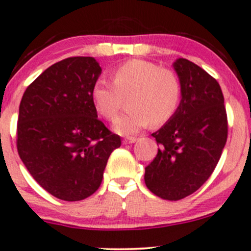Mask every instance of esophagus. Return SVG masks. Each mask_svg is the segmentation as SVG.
Segmentation results:
<instances>
[{
	"label": "esophagus",
	"instance_id": "obj_1",
	"mask_svg": "<svg viewBox=\"0 0 251 251\" xmlns=\"http://www.w3.org/2000/svg\"><path fill=\"white\" fill-rule=\"evenodd\" d=\"M137 141L136 137H126V138H124V144H131V143H134V142Z\"/></svg>",
	"mask_w": 251,
	"mask_h": 251
}]
</instances>
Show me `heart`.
Listing matches in <instances>:
<instances>
[{"instance_id": "b5f03b06", "label": "heart", "mask_w": 251, "mask_h": 251, "mask_svg": "<svg viewBox=\"0 0 251 251\" xmlns=\"http://www.w3.org/2000/svg\"><path fill=\"white\" fill-rule=\"evenodd\" d=\"M181 81L170 68L144 60H130L113 71V81L100 78L92 86V100L97 112L113 120L120 110L124 97L128 110L114 121L121 134H133L149 125L168 123L181 102Z\"/></svg>"}]
</instances>
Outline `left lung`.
<instances>
[{
	"mask_svg": "<svg viewBox=\"0 0 251 251\" xmlns=\"http://www.w3.org/2000/svg\"><path fill=\"white\" fill-rule=\"evenodd\" d=\"M173 66L181 81V102L176 115L152 133L160 149L144 174L147 188L168 201L194 194L209 179L228 131L216 79L186 59H178Z\"/></svg>",
	"mask_w": 251,
	"mask_h": 251,
	"instance_id": "obj_1",
	"label": "left lung"
}]
</instances>
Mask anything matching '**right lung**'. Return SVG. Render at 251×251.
Masks as SVG:
<instances>
[{
	"label": "right lung",
	"mask_w": 251,
	"mask_h": 251,
	"mask_svg": "<svg viewBox=\"0 0 251 251\" xmlns=\"http://www.w3.org/2000/svg\"><path fill=\"white\" fill-rule=\"evenodd\" d=\"M90 56L54 63L21 99L17 148L33 179L63 201H81L100 188L121 138L97 118L92 86L101 75Z\"/></svg>",
	"instance_id": "obj_1"
}]
</instances>
